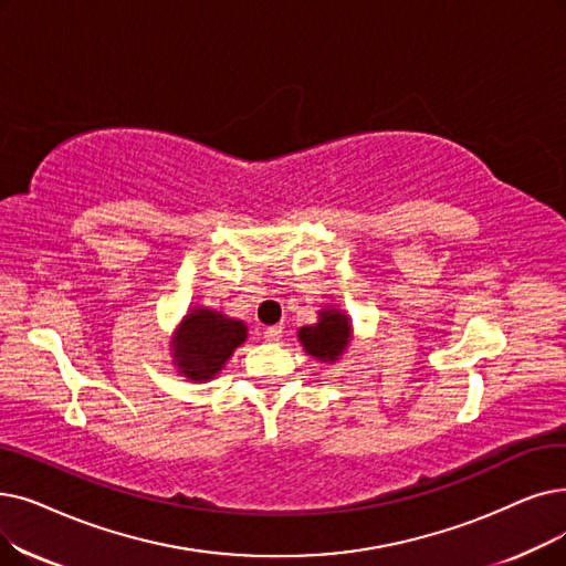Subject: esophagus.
Masks as SVG:
<instances>
[{"label": "esophagus", "instance_id": "obj_1", "mask_svg": "<svg viewBox=\"0 0 566 566\" xmlns=\"http://www.w3.org/2000/svg\"><path fill=\"white\" fill-rule=\"evenodd\" d=\"M282 324H277V326H268L265 331H263V337L268 339V342H275V339H280V335H282Z\"/></svg>", "mask_w": 566, "mask_h": 566}]
</instances>
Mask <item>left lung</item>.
Masks as SVG:
<instances>
[{
    "instance_id": "1",
    "label": "left lung",
    "mask_w": 566,
    "mask_h": 566,
    "mask_svg": "<svg viewBox=\"0 0 566 566\" xmlns=\"http://www.w3.org/2000/svg\"><path fill=\"white\" fill-rule=\"evenodd\" d=\"M307 354L322 360H337V356L347 349L352 339L349 318L342 312H322V322L316 326H305L298 333Z\"/></svg>"
}]
</instances>
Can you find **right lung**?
<instances>
[{
	"instance_id": "add662e5",
	"label": "right lung",
	"mask_w": 566,
	"mask_h": 566,
	"mask_svg": "<svg viewBox=\"0 0 566 566\" xmlns=\"http://www.w3.org/2000/svg\"><path fill=\"white\" fill-rule=\"evenodd\" d=\"M248 337V326L212 310H191L174 342L182 375L193 381L212 379Z\"/></svg>"
}]
</instances>
